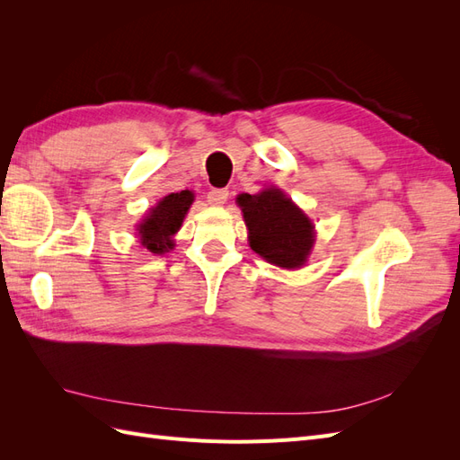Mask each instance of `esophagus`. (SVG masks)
Returning a JSON list of instances; mask_svg holds the SVG:
<instances>
[{
  "label": "esophagus",
  "mask_w": 460,
  "mask_h": 460,
  "mask_svg": "<svg viewBox=\"0 0 460 460\" xmlns=\"http://www.w3.org/2000/svg\"><path fill=\"white\" fill-rule=\"evenodd\" d=\"M228 190H225V188H215V190H211L207 193V199H208V203L211 205H225L226 201H228Z\"/></svg>",
  "instance_id": "esophagus-1"
}]
</instances>
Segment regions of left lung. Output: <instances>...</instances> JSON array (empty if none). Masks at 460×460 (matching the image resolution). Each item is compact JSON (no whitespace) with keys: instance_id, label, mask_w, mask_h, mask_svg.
<instances>
[{"instance_id":"obj_1","label":"left lung","mask_w":460,"mask_h":460,"mask_svg":"<svg viewBox=\"0 0 460 460\" xmlns=\"http://www.w3.org/2000/svg\"><path fill=\"white\" fill-rule=\"evenodd\" d=\"M238 205L249 230V247L282 269H301L314 245V225L282 190L267 188L255 196L240 193Z\"/></svg>"}]
</instances>
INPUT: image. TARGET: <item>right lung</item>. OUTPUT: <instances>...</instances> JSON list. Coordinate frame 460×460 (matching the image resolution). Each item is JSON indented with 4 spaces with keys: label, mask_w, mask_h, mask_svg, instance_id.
I'll use <instances>...</instances> for the list:
<instances>
[{
    "label": "right lung",
    "mask_w": 460,
    "mask_h": 460,
    "mask_svg": "<svg viewBox=\"0 0 460 460\" xmlns=\"http://www.w3.org/2000/svg\"><path fill=\"white\" fill-rule=\"evenodd\" d=\"M193 203V193L182 190L164 196L155 207L151 208L147 217L137 225V238L151 253H164L174 247L172 235L180 230Z\"/></svg>",
    "instance_id": "right-lung-1"
}]
</instances>
